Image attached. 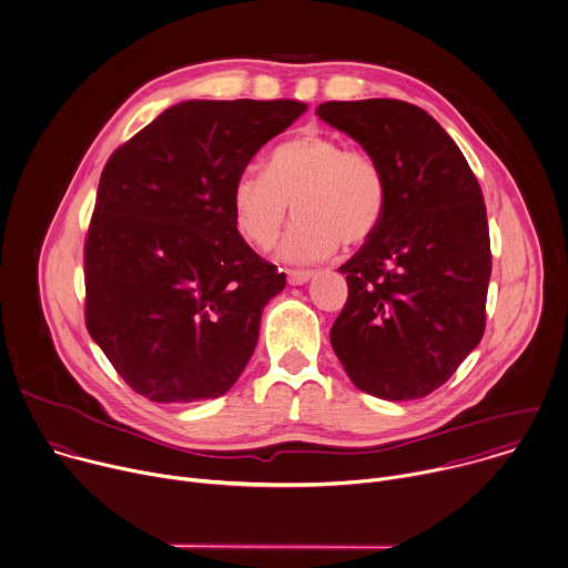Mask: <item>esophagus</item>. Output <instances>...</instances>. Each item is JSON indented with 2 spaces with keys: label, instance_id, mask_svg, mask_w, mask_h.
<instances>
[{
  "label": "esophagus",
  "instance_id": "34e87169",
  "mask_svg": "<svg viewBox=\"0 0 568 568\" xmlns=\"http://www.w3.org/2000/svg\"><path fill=\"white\" fill-rule=\"evenodd\" d=\"M286 277H288V284L300 286V284H306L313 277V273L311 271H302V268H293V271L286 273Z\"/></svg>",
  "mask_w": 568,
  "mask_h": 568
}]
</instances>
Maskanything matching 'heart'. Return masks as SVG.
<instances>
[{
	"label": "heart",
	"instance_id": "heart-1",
	"mask_svg": "<svg viewBox=\"0 0 568 568\" xmlns=\"http://www.w3.org/2000/svg\"><path fill=\"white\" fill-rule=\"evenodd\" d=\"M288 204L297 222L282 244V257L320 262L339 242L359 246L375 235L386 211V178L371 153L308 129L271 151L266 173L248 166L231 189L233 224L255 248L275 244Z\"/></svg>",
	"mask_w": 568,
	"mask_h": 568
}]
</instances>
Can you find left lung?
Here are the masks:
<instances>
[{"label":"left lung","instance_id":"obj_1","mask_svg":"<svg viewBox=\"0 0 568 568\" xmlns=\"http://www.w3.org/2000/svg\"><path fill=\"white\" fill-rule=\"evenodd\" d=\"M317 115L359 142L386 178L379 229L339 266L348 300L331 328L333 351L359 390L424 397L484 335L490 237L481 189L419 106L326 102Z\"/></svg>","mask_w":568,"mask_h":568}]
</instances>
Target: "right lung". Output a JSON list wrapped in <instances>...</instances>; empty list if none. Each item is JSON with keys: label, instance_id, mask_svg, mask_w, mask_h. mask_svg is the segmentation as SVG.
Returning <instances> with one entry per match:
<instances>
[{"label": "right lung", "instance_id": "add662e5", "mask_svg": "<svg viewBox=\"0 0 568 568\" xmlns=\"http://www.w3.org/2000/svg\"><path fill=\"white\" fill-rule=\"evenodd\" d=\"M304 111L297 100H191L109 158L84 242V317L151 402L220 397L248 364L286 275L237 233L231 189Z\"/></svg>", "mask_w": 568, "mask_h": 568}]
</instances>
